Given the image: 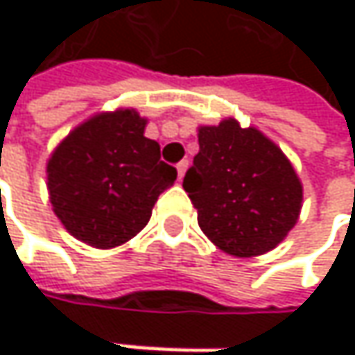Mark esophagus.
Returning a JSON list of instances; mask_svg holds the SVG:
<instances>
[{"mask_svg": "<svg viewBox=\"0 0 355 355\" xmlns=\"http://www.w3.org/2000/svg\"><path fill=\"white\" fill-rule=\"evenodd\" d=\"M187 168H189V160H180L177 164V173H178V180L184 177V173H187Z\"/></svg>", "mask_w": 355, "mask_h": 355, "instance_id": "1", "label": "esophagus"}]
</instances>
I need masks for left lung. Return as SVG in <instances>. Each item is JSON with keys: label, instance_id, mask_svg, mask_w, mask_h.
Wrapping results in <instances>:
<instances>
[{"label": "left lung", "instance_id": "obj_1", "mask_svg": "<svg viewBox=\"0 0 355 355\" xmlns=\"http://www.w3.org/2000/svg\"><path fill=\"white\" fill-rule=\"evenodd\" d=\"M203 234L234 257L275 248L294 228L302 184L282 150L234 119L199 129V154L182 178Z\"/></svg>", "mask_w": 355, "mask_h": 355}]
</instances>
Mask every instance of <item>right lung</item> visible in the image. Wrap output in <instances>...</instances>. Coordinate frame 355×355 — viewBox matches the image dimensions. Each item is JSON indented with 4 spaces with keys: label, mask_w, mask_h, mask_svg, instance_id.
I'll use <instances>...</instances> for the list:
<instances>
[{
    "label": "right lung",
    "mask_w": 355,
    "mask_h": 355,
    "mask_svg": "<svg viewBox=\"0 0 355 355\" xmlns=\"http://www.w3.org/2000/svg\"><path fill=\"white\" fill-rule=\"evenodd\" d=\"M135 110L92 116L53 152L46 178L53 209L71 236L96 248L133 239L177 178Z\"/></svg>",
    "instance_id": "1"
}]
</instances>
